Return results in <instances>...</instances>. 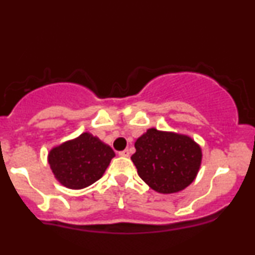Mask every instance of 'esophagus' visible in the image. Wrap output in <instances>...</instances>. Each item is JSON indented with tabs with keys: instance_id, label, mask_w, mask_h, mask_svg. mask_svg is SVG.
<instances>
[{
	"instance_id": "34e87169",
	"label": "esophagus",
	"mask_w": 255,
	"mask_h": 255,
	"mask_svg": "<svg viewBox=\"0 0 255 255\" xmlns=\"http://www.w3.org/2000/svg\"><path fill=\"white\" fill-rule=\"evenodd\" d=\"M119 155H121V157H129V151L128 149H124V151L119 152Z\"/></svg>"
}]
</instances>
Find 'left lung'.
I'll return each instance as SVG.
<instances>
[{
  "mask_svg": "<svg viewBox=\"0 0 255 255\" xmlns=\"http://www.w3.org/2000/svg\"><path fill=\"white\" fill-rule=\"evenodd\" d=\"M131 155L137 174L160 194L182 191L195 180L202 161V149L191 137L149 128L135 141Z\"/></svg>",
  "mask_w": 255,
  "mask_h": 255,
  "instance_id": "8db88e82",
  "label": "left lung"
}]
</instances>
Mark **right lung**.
<instances>
[{
	"instance_id": "right-lung-1",
	"label": "right lung",
	"mask_w": 255,
	"mask_h": 255,
	"mask_svg": "<svg viewBox=\"0 0 255 255\" xmlns=\"http://www.w3.org/2000/svg\"><path fill=\"white\" fill-rule=\"evenodd\" d=\"M114 157L112 147L85 131L53 147L48 153V164L61 185L78 190L97 182Z\"/></svg>"
}]
</instances>
